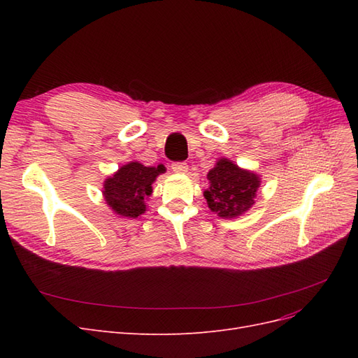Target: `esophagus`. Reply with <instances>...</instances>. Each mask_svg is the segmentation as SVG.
<instances>
[{
	"mask_svg": "<svg viewBox=\"0 0 358 358\" xmlns=\"http://www.w3.org/2000/svg\"><path fill=\"white\" fill-rule=\"evenodd\" d=\"M171 169H173V171H176V173H187L188 171L187 162H173Z\"/></svg>",
	"mask_w": 358,
	"mask_h": 358,
	"instance_id": "1",
	"label": "esophagus"
}]
</instances>
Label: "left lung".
<instances>
[{
	"instance_id": "8db88e82",
	"label": "left lung",
	"mask_w": 358,
	"mask_h": 358,
	"mask_svg": "<svg viewBox=\"0 0 358 358\" xmlns=\"http://www.w3.org/2000/svg\"><path fill=\"white\" fill-rule=\"evenodd\" d=\"M209 188L203 196L209 209L220 218H239L252 208L262 179L257 173L242 169L229 158H220L208 173Z\"/></svg>"
}]
</instances>
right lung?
Masks as SVG:
<instances>
[{"label": "right lung", "mask_w": 358, "mask_h": 358, "mask_svg": "<svg viewBox=\"0 0 358 358\" xmlns=\"http://www.w3.org/2000/svg\"><path fill=\"white\" fill-rule=\"evenodd\" d=\"M164 171L166 167L162 164L146 167L138 161H129L104 180L106 204L122 218H137L143 215L154 182Z\"/></svg>", "instance_id": "obj_1"}]
</instances>
